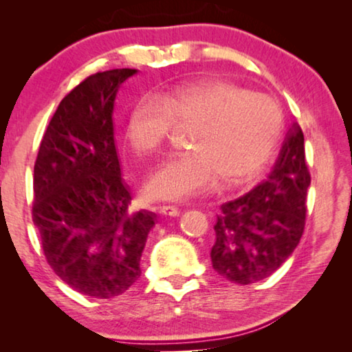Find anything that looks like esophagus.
<instances>
[{
  "label": "esophagus",
  "mask_w": 352,
  "mask_h": 352,
  "mask_svg": "<svg viewBox=\"0 0 352 352\" xmlns=\"http://www.w3.org/2000/svg\"><path fill=\"white\" fill-rule=\"evenodd\" d=\"M158 211L162 212V214H164V216H178V214H180V210H178L177 206H174V205H160L158 206Z\"/></svg>",
  "instance_id": "esophagus-1"
}]
</instances>
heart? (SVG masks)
<instances>
[{
  "label": "heart",
  "instance_id": "b5f03b06",
  "mask_svg": "<svg viewBox=\"0 0 352 352\" xmlns=\"http://www.w3.org/2000/svg\"><path fill=\"white\" fill-rule=\"evenodd\" d=\"M174 126H189L188 152L170 157L146 182L151 199L182 200L206 189L247 183L269 162L281 132L275 102L233 83L200 79L160 96L146 94L130 109L124 141L133 155L157 153Z\"/></svg>",
  "mask_w": 352,
  "mask_h": 352
}]
</instances>
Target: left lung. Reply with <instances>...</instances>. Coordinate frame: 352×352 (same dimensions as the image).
<instances>
[{"mask_svg":"<svg viewBox=\"0 0 352 352\" xmlns=\"http://www.w3.org/2000/svg\"><path fill=\"white\" fill-rule=\"evenodd\" d=\"M309 184L305 135L294 122L270 175L245 195L220 206L214 223L212 269L241 285L276 272L305 231Z\"/></svg>","mask_w":352,"mask_h":352,"instance_id":"left-lung-1","label":"left lung"}]
</instances>
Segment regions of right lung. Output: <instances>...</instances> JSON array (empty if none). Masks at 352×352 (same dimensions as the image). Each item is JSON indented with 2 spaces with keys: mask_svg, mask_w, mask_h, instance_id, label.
<instances>
[{
  "mask_svg": "<svg viewBox=\"0 0 352 352\" xmlns=\"http://www.w3.org/2000/svg\"><path fill=\"white\" fill-rule=\"evenodd\" d=\"M136 69L88 76L58 104L34 166L32 220L45 258L71 289L113 298L141 276L155 214L130 211L113 132L118 88Z\"/></svg>",
  "mask_w": 352,
  "mask_h": 352,
  "instance_id": "obj_1",
  "label": "right lung"
}]
</instances>
